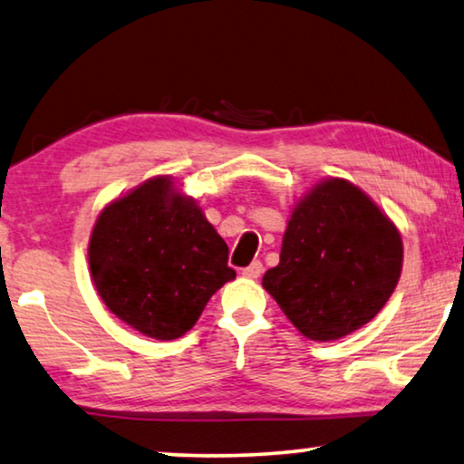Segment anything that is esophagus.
I'll return each mask as SVG.
<instances>
[{"mask_svg": "<svg viewBox=\"0 0 464 464\" xmlns=\"http://www.w3.org/2000/svg\"><path fill=\"white\" fill-rule=\"evenodd\" d=\"M241 275H244L246 279H258V276L262 275V262L254 260L250 266H246L244 271H241Z\"/></svg>", "mask_w": 464, "mask_h": 464, "instance_id": "34e87169", "label": "esophagus"}]
</instances>
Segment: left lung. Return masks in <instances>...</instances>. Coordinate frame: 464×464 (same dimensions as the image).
Instances as JSON below:
<instances>
[{
  "label": "left lung",
  "instance_id": "1",
  "mask_svg": "<svg viewBox=\"0 0 464 464\" xmlns=\"http://www.w3.org/2000/svg\"><path fill=\"white\" fill-rule=\"evenodd\" d=\"M400 273L396 225L356 185L327 179L295 204L262 287L302 335L334 342L375 319Z\"/></svg>",
  "mask_w": 464,
  "mask_h": 464
}]
</instances>
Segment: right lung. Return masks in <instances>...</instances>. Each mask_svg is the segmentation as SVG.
I'll list each match as a JSON object with an SVG mask.
<instances>
[{"label": "right lung", "mask_w": 464, "mask_h": 464, "mask_svg": "<svg viewBox=\"0 0 464 464\" xmlns=\"http://www.w3.org/2000/svg\"><path fill=\"white\" fill-rule=\"evenodd\" d=\"M229 247L196 199L154 177L114 199L95 220L89 268L100 298L154 340H177L212 294L235 279Z\"/></svg>", "instance_id": "obj_1"}]
</instances>
